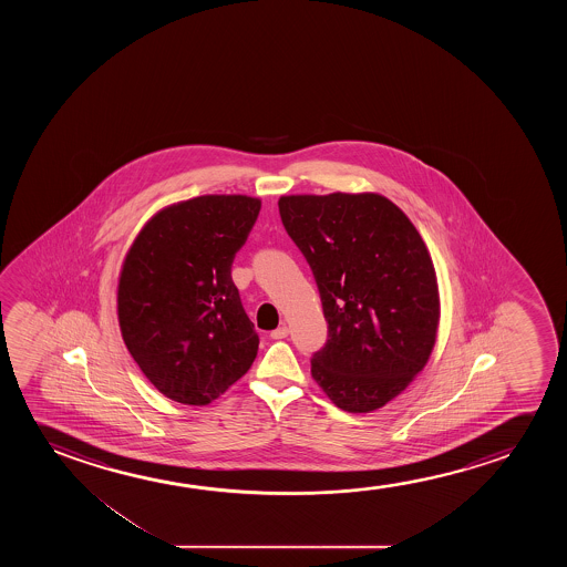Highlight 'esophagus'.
Segmentation results:
<instances>
[{"label":"esophagus","mask_w":567,"mask_h":567,"mask_svg":"<svg viewBox=\"0 0 567 567\" xmlns=\"http://www.w3.org/2000/svg\"><path fill=\"white\" fill-rule=\"evenodd\" d=\"M288 337V327L282 326L279 327V329H275V331H271V339H287Z\"/></svg>","instance_id":"obj_1"}]
</instances>
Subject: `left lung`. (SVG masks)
I'll list each match as a JSON object with an SVG mask.
<instances>
[{"mask_svg":"<svg viewBox=\"0 0 567 567\" xmlns=\"http://www.w3.org/2000/svg\"><path fill=\"white\" fill-rule=\"evenodd\" d=\"M279 213L329 323L311 378L342 411H378L434 350L440 288L426 244L395 203L372 192L282 195Z\"/></svg>","mask_w":567,"mask_h":567,"instance_id":"8db88e82","label":"left lung"}]
</instances>
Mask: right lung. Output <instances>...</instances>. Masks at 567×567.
I'll return each mask as SVG.
<instances>
[{
    "label": "right lung",
    "instance_id": "add662e5",
    "mask_svg": "<svg viewBox=\"0 0 567 567\" xmlns=\"http://www.w3.org/2000/svg\"><path fill=\"white\" fill-rule=\"evenodd\" d=\"M261 209L249 195L172 203L143 225L117 279V321L141 372L164 396L203 406L248 372L259 337L233 269Z\"/></svg>",
    "mask_w": 567,
    "mask_h": 567
}]
</instances>
